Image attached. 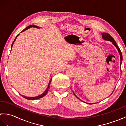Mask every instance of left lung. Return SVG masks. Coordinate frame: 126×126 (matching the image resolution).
<instances>
[{"instance_id":"8db88e82","label":"left lung","mask_w":126,"mask_h":126,"mask_svg":"<svg viewBox=\"0 0 126 126\" xmlns=\"http://www.w3.org/2000/svg\"><path fill=\"white\" fill-rule=\"evenodd\" d=\"M102 38L104 40H105V41H108L111 42L112 43V44H113L114 45V46L116 47L117 51H118L120 55V70H121V63H122V53L121 52V51H120L119 47H118V45H117V43H116V42L115 41V40L113 39V37H112L110 35V34H109L108 33H102ZM73 93H74V94L75 95V96L76 97H77V96H76V95L75 94V93H74V92H73ZM77 98H78V97H77ZM79 100H80V99H79ZM85 103H86V102H85ZM88 103V104H93V103Z\"/></svg>"}]
</instances>
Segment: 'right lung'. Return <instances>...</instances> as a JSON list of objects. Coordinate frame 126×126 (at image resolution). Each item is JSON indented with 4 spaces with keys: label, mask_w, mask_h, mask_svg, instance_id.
<instances>
[{
    "label": "right lung",
    "mask_w": 126,
    "mask_h": 126,
    "mask_svg": "<svg viewBox=\"0 0 126 126\" xmlns=\"http://www.w3.org/2000/svg\"><path fill=\"white\" fill-rule=\"evenodd\" d=\"M38 28V29H39V28H41L40 27H39V26H36V25H29V26H28V27H26L25 29H24V30L21 32H24V31H25V30H27V29H29V28ZM19 35V34H18V35L17 36V37H16L15 38V40H14V41L13 42V43H12V45H11V49H12V46H13V43H14V42H15V41H16V39H17V37H18V36ZM51 80H52V78L50 79V82H49V85H48V87H47V88L46 89V90H45V91H44V92L43 93V94H41L40 95H39V96H36V97H26V96H23V95H21V94H20L21 96H22L23 97H24L25 98H26V99H27V100H38V99H39V98H42V97H44V96L47 94V92H48V91H49V89H50V83H51Z\"/></svg>",
    "instance_id": "1"
}]
</instances>
